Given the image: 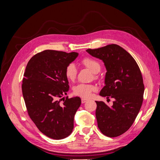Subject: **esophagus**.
<instances>
[{"mask_svg":"<svg viewBox=\"0 0 160 160\" xmlns=\"http://www.w3.org/2000/svg\"><path fill=\"white\" fill-rule=\"evenodd\" d=\"M87 101H88V99H81V103H85V102H87Z\"/></svg>","mask_w":160,"mask_h":160,"instance_id":"34e87169","label":"esophagus"}]
</instances>
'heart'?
Instances as JSON below:
<instances>
[{
    "mask_svg": "<svg viewBox=\"0 0 160 160\" xmlns=\"http://www.w3.org/2000/svg\"><path fill=\"white\" fill-rule=\"evenodd\" d=\"M81 63L83 66L89 69L92 72L96 74L100 71L101 65L100 62L96 59L90 57H85L82 60ZM65 76L71 81H74L77 77V69L73 63H71L65 68ZM96 77V76H95ZM95 87L88 84H78L73 88V93L75 95L83 98H88L91 95L92 92L95 91Z\"/></svg>",
    "mask_w": 160,
    "mask_h": 160,
    "instance_id": "1",
    "label": "heart"
}]
</instances>
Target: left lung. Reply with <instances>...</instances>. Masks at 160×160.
I'll list each match as a JSON object with an SVG mask.
<instances>
[{
	"mask_svg": "<svg viewBox=\"0 0 160 160\" xmlns=\"http://www.w3.org/2000/svg\"><path fill=\"white\" fill-rule=\"evenodd\" d=\"M86 51L102 61L107 71L99 95L115 99L111 107L96 101L98 128L106 136H119L132 126L141 109L144 93L141 71L132 56L118 45Z\"/></svg>",
	"mask_w": 160,
	"mask_h": 160,
	"instance_id": "left-lung-1",
	"label": "left lung"
}]
</instances>
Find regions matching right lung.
I'll list each match as a JSON object with an SVG mask.
<instances>
[{"mask_svg": "<svg viewBox=\"0 0 160 160\" xmlns=\"http://www.w3.org/2000/svg\"><path fill=\"white\" fill-rule=\"evenodd\" d=\"M78 55L75 52L43 51L31 58L24 73L22 91L28 115L40 132L53 139H64L72 133L81 103L79 97L67 98L62 103L59 100L69 90L65 68Z\"/></svg>", "mask_w": 160, "mask_h": 160, "instance_id": "right-lung-1", "label": "right lung"}]
</instances>
